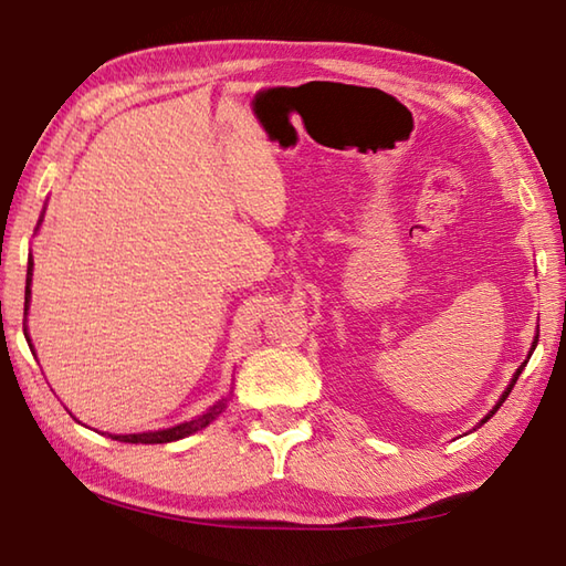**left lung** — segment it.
I'll use <instances>...</instances> for the list:
<instances>
[{"label": "left lung", "instance_id": "obj_1", "mask_svg": "<svg viewBox=\"0 0 566 566\" xmlns=\"http://www.w3.org/2000/svg\"><path fill=\"white\" fill-rule=\"evenodd\" d=\"M536 342H539V334H536V337H534V344H532V352H534V347H536ZM524 364H526V361H524ZM524 364H522V367H520V369H516V375H514V379H512V385H510V387H506V391H504V395H502V399H500V401H496V407H494V409L490 411V415H486V417L482 419V424H484V421H486V419H492V415H494V411H496V409H500V407L504 405V399H506V397H510V391H512V387L516 385V379H520V375H522Z\"/></svg>", "mask_w": 566, "mask_h": 566}]
</instances>
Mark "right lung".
<instances>
[{"instance_id":"right-lung-1","label":"right lung","mask_w":566,"mask_h":566,"mask_svg":"<svg viewBox=\"0 0 566 566\" xmlns=\"http://www.w3.org/2000/svg\"><path fill=\"white\" fill-rule=\"evenodd\" d=\"M32 256H30V266H27V290H24V314H27V304H30V284H32ZM227 407V401H217V405L205 411V415L195 417L191 421H185V424H177L171 429H159V432H142V434H122V437H112V439H119V442H129V444H167V442H177L181 437H189L199 432V429H205L209 421H214L219 415H222Z\"/></svg>"}]
</instances>
